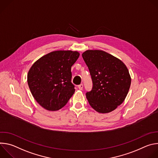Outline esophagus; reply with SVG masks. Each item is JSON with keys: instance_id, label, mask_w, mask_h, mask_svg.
Listing matches in <instances>:
<instances>
[{"instance_id": "esophagus-1", "label": "esophagus", "mask_w": 158, "mask_h": 158, "mask_svg": "<svg viewBox=\"0 0 158 158\" xmlns=\"http://www.w3.org/2000/svg\"><path fill=\"white\" fill-rule=\"evenodd\" d=\"M78 88H79V90H82V89H83V84H80V85H78Z\"/></svg>"}]
</instances>
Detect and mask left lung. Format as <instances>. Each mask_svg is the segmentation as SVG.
<instances>
[{
	"instance_id": "1",
	"label": "left lung",
	"mask_w": 158,
	"mask_h": 158,
	"mask_svg": "<svg viewBox=\"0 0 158 158\" xmlns=\"http://www.w3.org/2000/svg\"><path fill=\"white\" fill-rule=\"evenodd\" d=\"M82 56L93 81L86 98L95 110L108 113L124 101L131 78L126 65L119 59L100 50H87Z\"/></svg>"
}]
</instances>
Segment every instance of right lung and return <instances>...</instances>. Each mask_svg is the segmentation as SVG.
I'll return each instance as SVG.
<instances>
[{"instance_id": "obj_1", "label": "right lung", "mask_w": 158, "mask_h": 158, "mask_svg": "<svg viewBox=\"0 0 158 158\" xmlns=\"http://www.w3.org/2000/svg\"><path fill=\"white\" fill-rule=\"evenodd\" d=\"M79 55L77 51H53L31 66L28 85L34 98L42 107L50 111L59 110L74 94L71 67Z\"/></svg>"}]
</instances>
